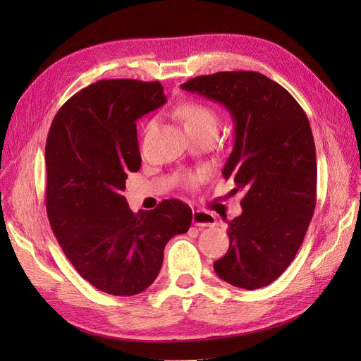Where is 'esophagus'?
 Instances as JSON below:
<instances>
[{"instance_id": "esophagus-1", "label": "esophagus", "mask_w": 361, "mask_h": 361, "mask_svg": "<svg viewBox=\"0 0 361 361\" xmlns=\"http://www.w3.org/2000/svg\"><path fill=\"white\" fill-rule=\"evenodd\" d=\"M192 223L197 227H211V226H215V216L204 211H194Z\"/></svg>"}]
</instances>
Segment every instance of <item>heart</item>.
<instances>
[{
    "mask_svg": "<svg viewBox=\"0 0 361 361\" xmlns=\"http://www.w3.org/2000/svg\"><path fill=\"white\" fill-rule=\"evenodd\" d=\"M176 114L183 122L185 129H204V128H214L216 129L218 123V117L212 108H209L204 104L195 102V101H188L183 102L176 108ZM154 129V122H150L146 128V130ZM203 178V171H197L188 174L185 178V185L187 187H195Z\"/></svg>",
    "mask_w": 361,
    "mask_h": 361,
    "instance_id": "1",
    "label": "heart"
}]
</instances>
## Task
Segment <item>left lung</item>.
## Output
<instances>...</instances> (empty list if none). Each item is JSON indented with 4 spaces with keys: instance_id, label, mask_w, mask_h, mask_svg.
I'll use <instances>...</instances> for the list:
<instances>
[{
    "instance_id": "1",
    "label": "left lung",
    "mask_w": 361,
    "mask_h": 361,
    "mask_svg": "<svg viewBox=\"0 0 361 361\" xmlns=\"http://www.w3.org/2000/svg\"><path fill=\"white\" fill-rule=\"evenodd\" d=\"M223 104L235 122V146L223 174L244 192L243 214L228 221L227 253L214 262L221 280L253 290L290 265L316 204V150L309 118L293 96L259 72L202 75L182 84Z\"/></svg>"
}]
</instances>
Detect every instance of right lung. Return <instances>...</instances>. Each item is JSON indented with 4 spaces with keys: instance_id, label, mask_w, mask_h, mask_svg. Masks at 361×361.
<instances>
[{
    "instance_id": "right-lung-1",
    "label": "right lung",
    "mask_w": 361,
    "mask_h": 361,
    "mask_svg": "<svg viewBox=\"0 0 361 361\" xmlns=\"http://www.w3.org/2000/svg\"><path fill=\"white\" fill-rule=\"evenodd\" d=\"M159 81L101 80L73 94L47 138V212L64 255L92 286L117 297L147 289L164 248L192 212L170 199L134 214L123 197L141 155L137 120L166 104Z\"/></svg>"
}]
</instances>
